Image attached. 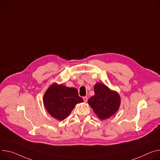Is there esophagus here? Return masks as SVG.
<instances>
[{"instance_id":"esophagus-1","label":"esophagus","mask_w":160,"mask_h":160,"mask_svg":"<svg viewBox=\"0 0 160 160\" xmlns=\"http://www.w3.org/2000/svg\"><path fill=\"white\" fill-rule=\"evenodd\" d=\"M83 99L84 101V102H87V101H88V97H87V96H84V97H83Z\"/></svg>"}]
</instances>
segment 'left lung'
<instances>
[{
  "label": "left lung",
  "instance_id": "left-lung-1",
  "mask_svg": "<svg viewBox=\"0 0 160 160\" xmlns=\"http://www.w3.org/2000/svg\"><path fill=\"white\" fill-rule=\"evenodd\" d=\"M94 92L95 94L88 100V103L99 119H108L118 112L121 98L117 92L112 91L103 83H96Z\"/></svg>",
  "mask_w": 160,
  "mask_h": 160
}]
</instances>
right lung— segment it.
Segmentation results:
<instances>
[{"instance_id": "add662e5", "label": "right lung", "mask_w": 160, "mask_h": 160, "mask_svg": "<svg viewBox=\"0 0 160 160\" xmlns=\"http://www.w3.org/2000/svg\"><path fill=\"white\" fill-rule=\"evenodd\" d=\"M83 101L77 89L56 83L49 87L43 96V103L48 113L60 121L68 117L77 103Z\"/></svg>"}]
</instances>
